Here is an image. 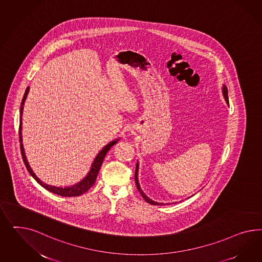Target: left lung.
<instances>
[{
    "instance_id": "8db88e82",
    "label": "left lung",
    "mask_w": 262,
    "mask_h": 262,
    "mask_svg": "<svg viewBox=\"0 0 262 262\" xmlns=\"http://www.w3.org/2000/svg\"><path fill=\"white\" fill-rule=\"evenodd\" d=\"M223 90V96H224V98H225V101H226V103H228V105H229V97H228V88H226V85H223L222 88ZM138 170H139V163H138V161H137V163H136V169H135V183H136V187H137V189L138 191L140 192V194H141V196H142L143 199L147 202V203H149V204H151V205H154V206H162L163 204L162 203H158V202H155V201H152L151 199L149 198L144 192H143L142 189H141V187H140V185H139V183H138ZM174 204V203H173Z\"/></svg>"
}]
</instances>
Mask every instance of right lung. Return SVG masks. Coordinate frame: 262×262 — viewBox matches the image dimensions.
Wrapping results in <instances>:
<instances>
[{"label": "right lung", "mask_w": 262, "mask_h": 262, "mask_svg": "<svg viewBox=\"0 0 262 262\" xmlns=\"http://www.w3.org/2000/svg\"><path fill=\"white\" fill-rule=\"evenodd\" d=\"M29 90H30V88H27L24 97L22 99V103H21V106H20V115L21 116H20V125H19V140H20L21 154H22V158H23L25 165L27 167L28 171L30 172V174H32V178L37 183H39L42 187H44L45 189H47L48 191H50L54 194H56V195H59V196H62V197H76V196H79V195L85 193L95 183L96 178H97L98 173L100 171V168L103 164V159H104L105 155L107 154V151L111 150V148L113 145H115L116 143L119 141V138L106 144L103 149L99 151V154L96 156L94 161L91 164V168H90L88 174L79 183H75L74 185H71V186H66V187H57V186H54V185H50L47 183H43L39 178L35 174V173L32 171V168L30 166L29 161H28L27 157L25 155L24 146H23V143H22V140H23L22 139V114H23V110H24L25 101H26V98H27V95L29 93Z\"/></svg>", "instance_id": "obj_1"}]
</instances>
